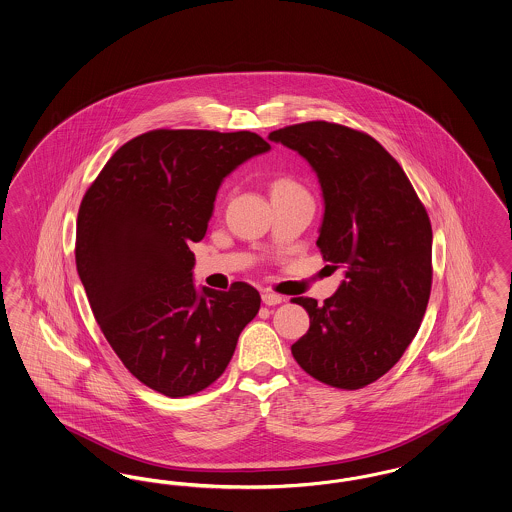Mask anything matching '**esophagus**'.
I'll use <instances>...</instances> for the list:
<instances>
[{
	"label": "esophagus",
	"instance_id": "esophagus-1",
	"mask_svg": "<svg viewBox=\"0 0 512 512\" xmlns=\"http://www.w3.org/2000/svg\"><path fill=\"white\" fill-rule=\"evenodd\" d=\"M286 299L282 297V295H278V293H272V291H265L263 293V303L268 305V307H274V305H280V303H284Z\"/></svg>",
	"mask_w": 512,
	"mask_h": 512
}]
</instances>
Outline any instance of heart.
I'll return each mask as SVG.
<instances>
[{"label": "heart", "instance_id": "obj_1", "mask_svg": "<svg viewBox=\"0 0 512 512\" xmlns=\"http://www.w3.org/2000/svg\"><path fill=\"white\" fill-rule=\"evenodd\" d=\"M287 188H299V186L293 183V181H289V179H280V181H276L274 186H272V190H287Z\"/></svg>", "mask_w": 512, "mask_h": 512}]
</instances>
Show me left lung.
Listing matches in <instances>:
<instances>
[{"instance_id": "left-lung-1", "label": "left lung", "mask_w": 512, "mask_h": 512, "mask_svg": "<svg viewBox=\"0 0 512 512\" xmlns=\"http://www.w3.org/2000/svg\"><path fill=\"white\" fill-rule=\"evenodd\" d=\"M268 141L307 160L324 217L316 246L343 268L337 291L307 308L310 328L291 345L297 364L337 389L385 375L413 341L429 305L432 228L404 169L366 133L328 122L276 129Z\"/></svg>"}]
</instances>
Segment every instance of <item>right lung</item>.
<instances>
[{
    "instance_id": "1",
    "label": "right lung",
    "mask_w": 512,
    "mask_h": 512,
    "mask_svg": "<svg viewBox=\"0 0 512 512\" xmlns=\"http://www.w3.org/2000/svg\"><path fill=\"white\" fill-rule=\"evenodd\" d=\"M270 144L249 131L156 129L131 139L83 196L76 266L91 310L123 366L171 398L225 371L261 295L194 284V253L226 177Z\"/></svg>"
}]
</instances>
